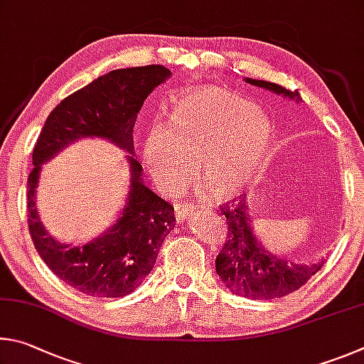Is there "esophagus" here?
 <instances>
[{"label": "esophagus", "mask_w": 364, "mask_h": 364, "mask_svg": "<svg viewBox=\"0 0 364 364\" xmlns=\"http://www.w3.org/2000/svg\"><path fill=\"white\" fill-rule=\"evenodd\" d=\"M174 211H176L177 222H186L190 215L193 214L195 208L192 205H187V203H177Z\"/></svg>", "instance_id": "1"}]
</instances>
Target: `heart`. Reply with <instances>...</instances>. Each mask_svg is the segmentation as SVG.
<instances>
[{
  "mask_svg": "<svg viewBox=\"0 0 364 364\" xmlns=\"http://www.w3.org/2000/svg\"><path fill=\"white\" fill-rule=\"evenodd\" d=\"M273 142L275 126L252 102L222 86H201L177 95L168 126L150 124L142 159L164 190L183 186L195 163L215 195L232 196L260 171Z\"/></svg>",
  "mask_w": 364,
  "mask_h": 364,
  "instance_id": "b5f03b06",
  "label": "heart"
}]
</instances>
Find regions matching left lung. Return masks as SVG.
<instances>
[{
	"instance_id": "8db88e82",
	"label": "left lung",
	"mask_w": 364,
	"mask_h": 364,
	"mask_svg": "<svg viewBox=\"0 0 364 364\" xmlns=\"http://www.w3.org/2000/svg\"><path fill=\"white\" fill-rule=\"evenodd\" d=\"M252 86L262 87L286 99L301 102L299 92L270 81L245 78ZM222 208L227 218V241L215 259V272L228 291L247 299L270 301L291 294L304 286L321 269L324 260L318 262H294L272 254L254 232L251 209L245 198L230 201Z\"/></svg>"
}]
</instances>
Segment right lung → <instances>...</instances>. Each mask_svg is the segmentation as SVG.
<instances>
[{"instance_id":"right-lung-1","label":"right lung","mask_w":364,"mask_h":364,"mask_svg":"<svg viewBox=\"0 0 364 364\" xmlns=\"http://www.w3.org/2000/svg\"><path fill=\"white\" fill-rule=\"evenodd\" d=\"M171 75L163 65L112 70L63 99L49 113L38 136L35 168L27 183L28 230L49 270L82 294H131L151 272L164 238L176 227L174 208L144 183L132 139L144 100ZM81 138H104L128 153L130 188L115 224L89 244L72 247L60 244L43 228L36 193L42 164Z\"/></svg>"}]
</instances>
